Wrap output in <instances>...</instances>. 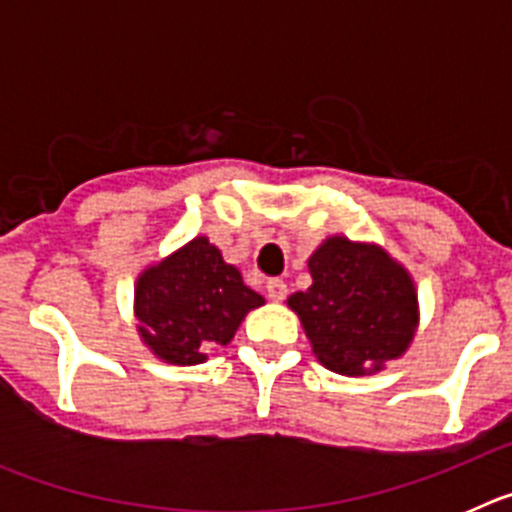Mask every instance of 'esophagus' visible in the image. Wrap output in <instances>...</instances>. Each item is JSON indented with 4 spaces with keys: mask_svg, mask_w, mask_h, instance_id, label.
<instances>
[{
    "mask_svg": "<svg viewBox=\"0 0 512 512\" xmlns=\"http://www.w3.org/2000/svg\"><path fill=\"white\" fill-rule=\"evenodd\" d=\"M266 295H269L271 302H282L287 297V284L282 279H269L266 282Z\"/></svg>",
    "mask_w": 512,
    "mask_h": 512,
    "instance_id": "34e87169",
    "label": "esophagus"
}]
</instances>
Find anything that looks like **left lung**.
Wrapping results in <instances>:
<instances>
[{"label": "left lung", "mask_w": 512, "mask_h": 512, "mask_svg": "<svg viewBox=\"0 0 512 512\" xmlns=\"http://www.w3.org/2000/svg\"><path fill=\"white\" fill-rule=\"evenodd\" d=\"M312 284L289 295L312 354L330 372L364 377L400 359L418 328L410 271L377 243L330 235L307 259Z\"/></svg>", "instance_id": "8db88e82"}]
</instances>
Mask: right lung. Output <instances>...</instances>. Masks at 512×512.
<instances>
[{
	"mask_svg": "<svg viewBox=\"0 0 512 512\" xmlns=\"http://www.w3.org/2000/svg\"><path fill=\"white\" fill-rule=\"evenodd\" d=\"M261 305L264 297L243 284L233 264H225L220 248L197 235L140 271L133 310L140 341L156 359L194 366L215 343L228 346L243 318Z\"/></svg>",
	"mask_w": 512,
	"mask_h": 512,
	"instance_id": "right-lung-1",
	"label": "right lung"
}]
</instances>
